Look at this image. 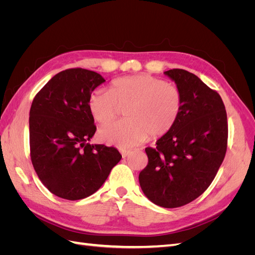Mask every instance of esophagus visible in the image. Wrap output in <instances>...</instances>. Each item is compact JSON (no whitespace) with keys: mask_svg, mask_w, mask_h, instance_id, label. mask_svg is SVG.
<instances>
[{"mask_svg":"<svg viewBox=\"0 0 255 255\" xmlns=\"http://www.w3.org/2000/svg\"><path fill=\"white\" fill-rule=\"evenodd\" d=\"M129 153H130V151H128V150H121V154H122L123 157L128 156Z\"/></svg>","mask_w":255,"mask_h":255,"instance_id":"obj_1","label":"esophagus"}]
</instances>
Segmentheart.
Returning a JSON list of instances; mask_svg holds the SVG:
<instances>
[{"instance_id": "b5f03b06", "label": "heart", "mask_w": 255, "mask_h": 255, "mask_svg": "<svg viewBox=\"0 0 255 255\" xmlns=\"http://www.w3.org/2000/svg\"><path fill=\"white\" fill-rule=\"evenodd\" d=\"M127 107V120L110 123L99 132L101 139L122 150L132 149L151 137L167 134L179 118L181 90L175 85L151 75H133L115 80L111 90H95L89 97L94 118L106 125Z\"/></svg>"}]
</instances>
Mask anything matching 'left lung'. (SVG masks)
<instances>
[{
	"mask_svg": "<svg viewBox=\"0 0 255 255\" xmlns=\"http://www.w3.org/2000/svg\"><path fill=\"white\" fill-rule=\"evenodd\" d=\"M182 94L181 112L173 128L145 148L148 165L139 173L145 197L161 207L194 201L210 186L226 156L228 121L218 92L183 69L164 72Z\"/></svg>",
	"mask_w": 255,
	"mask_h": 255,
	"instance_id": "8db88e82",
	"label": "left lung"
}]
</instances>
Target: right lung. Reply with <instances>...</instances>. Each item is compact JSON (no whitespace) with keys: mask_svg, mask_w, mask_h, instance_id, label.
<instances>
[{"mask_svg":"<svg viewBox=\"0 0 255 255\" xmlns=\"http://www.w3.org/2000/svg\"><path fill=\"white\" fill-rule=\"evenodd\" d=\"M104 82L95 71L67 69L33 100L30 159L42 184L59 198L74 201L95 194L122 157L114 146L89 143L97 129L89 97Z\"/></svg>","mask_w":255,"mask_h":255,"instance_id":"add662e5","label":"right lung"}]
</instances>
